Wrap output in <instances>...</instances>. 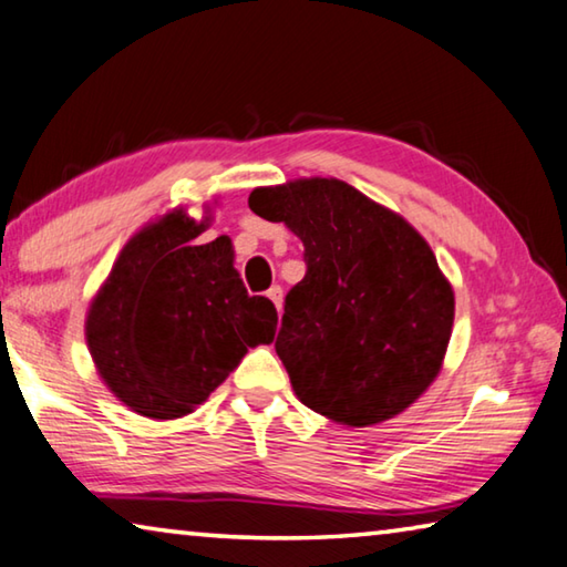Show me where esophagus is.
<instances>
[{
	"instance_id": "1",
	"label": "esophagus",
	"mask_w": 567,
	"mask_h": 567,
	"mask_svg": "<svg viewBox=\"0 0 567 567\" xmlns=\"http://www.w3.org/2000/svg\"><path fill=\"white\" fill-rule=\"evenodd\" d=\"M266 296H268V299H271V303L276 306V309L281 311V301H284V291H281V286H271V289L266 291Z\"/></svg>"
}]
</instances>
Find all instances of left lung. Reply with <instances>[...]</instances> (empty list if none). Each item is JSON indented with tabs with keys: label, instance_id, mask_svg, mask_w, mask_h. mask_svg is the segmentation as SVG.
Instances as JSON below:
<instances>
[{
	"label": "left lung",
	"instance_id": "8db88e82",
	"mask_svg": "<svg viewBox=\"0 0 567 567\" xmlns=\"http://www.w3.org/2000/svg\"><path fill=\"white\" fill-rule=\"evenodd\" d=\"M248 206L303 241L276 353L311 411L351 429L421 399L449 349L455 299L425 238L339 178L254 188Z\"/></svg>",
	"mask_w": 567,
	"mask_h": 567
}]
</instances>
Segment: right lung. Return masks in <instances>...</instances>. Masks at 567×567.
I'll use <instances>...</instances> for the list:
<instances>
[{"mask_svg":"<svg viewBox=\"0 0 567 567\" xmlns=\"http://www.w3.org/2000/svg\"><path fill=\"white\" fill-rule=\"evenodd\" d=\"M202 221L174 208L128 238L86 313V346L118 401L154 421L202 405L278 316L248 296L228 236L194 246Z\"/></svg>","mask_w":567,"mask_h":567,"instance_id":"obj_1","label":"right lung"}]
</instances>
